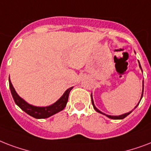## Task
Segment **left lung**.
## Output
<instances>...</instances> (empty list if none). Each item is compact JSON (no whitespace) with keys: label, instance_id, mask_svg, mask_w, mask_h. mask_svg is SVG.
<instances>
[{"label":"left lung","instance_id":"8db88e82","mask_svg":"<svg viewBox=\"0 0 151 151\" xmlns=\"http://www.w3.org/2000/svg\"><path fill=\"white\" fill-rule=\"evenodd\" d=\"M139 65L140 69L142 70V68H141V65H140V64H139ZM143 86H143V81H142V95H141V99H140L139 101V103L137 104V106H135V108H134V109H135V108H136V107H137L138 105H139V104L140 101H141V99H142V94H143ZM91 101H92V105H93V107H94V109H95V110H96L97 112H98V113H101V114H103V115H106V116H107V117L110 118V119H113V120H121V119H124V118H125L126 116H127L129 115V114H130V113H132V111H130V112H128V113H124V114H122V115H119V116H111V115H107V114H106V113H102V112H101V111L99 110V109H98L96 108V106H94V100H93V98H92V94H91Z\"/></svg>","mask_w":151,"mask_h":151}]
</instances>
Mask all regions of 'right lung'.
I'll list each match as a JSON object with an SVG mask.
<instances>
[{
    "label": "right lung",
    "mask_w": 151,
    "mask_h": 151,
    "mask_svg": "<svg viewBox=\"0 0 151 151\" xmlns=\"http://www.w3.org/2000/svg\"><path fill=\"white\" fill-rule=\"evenodd\" d=\"M9 87L11 91L12 95L14 101L16 104L22 109L27 113L28 115L31 116L36 119H45L54 115L56 113H59L61 110H63L65 108L67 105L68 99V95H69L70 91H72V87H70L64 93L62 96L60 97L56 102H54L52 105L49 106H35L33 105L27 103L25 100H23L21 97L19 96V94L16 93V90L12 86V84L10 80L9 77Z\"/></svg>",
    "instance_id": "add662e5"
}]
</instances>
